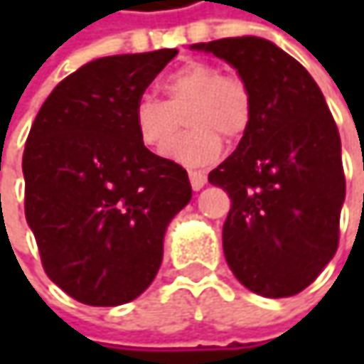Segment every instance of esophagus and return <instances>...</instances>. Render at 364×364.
<instances>
[{
  "label": "esophagus",
  "mask_w": 364,
  "mask_h": 364,
  "mask_svg": "<svg viewBox=\"0 0 364 364\" xmlns=\"http://www.w3.org/2000/svg\"><path fill=\"white\" fill-rule=\"evenodd\" d=\"M190 184H192V188L194 190H200L206 184V174L200 172V170H190Z\"/></svg>",
  "instance_id": "34e87169"
}]
</instances>
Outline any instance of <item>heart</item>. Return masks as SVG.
Returning a JSON list of instances; mask_svg holds the SVG:
<instances>
[{
	"mask_svg": "<svg viewBox=\"0 0 364 364\" xmlns=\"http://www.w3.org/2000/svg\"><path fill=\"white\" fill-rule=\"evenodd\" d=\"M164 101L141 97L133 107V125L141 146L161 151L186 119L188 132L166 149L168 160L206 168L220 158L227 139H239L251 125V95L215 64L190 60L161 80Z\"/></svg>",
	"mask_w": 364,
	"mask_h": 364,
	"instance_id": "heart-1",
	"label": "heart"
}]
</instances>
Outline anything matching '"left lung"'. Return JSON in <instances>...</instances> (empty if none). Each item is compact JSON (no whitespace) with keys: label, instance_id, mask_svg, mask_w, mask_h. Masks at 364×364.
I'll return each instance as SVG.
<instances>
[{"label":"left lung","instance_id":"left-lung-1","mask_svg":"<svg viewBox=\"0 0 364 364\" xmlns=\"http://www.w3.org/2000/svg\"><path fill=\"white\" fill-rule=\"evenodd\" d=\"M190 50L231 64L251 95L249 129L208 174L231 196L225 259L253 294L296 296L338 247L346 184L326 99L310 73L265 38H223Z\"/></svg>","mask_w":364,"mask_h":364}]
</instances>
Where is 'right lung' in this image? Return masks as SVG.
Instances as JSON below:
<instances>
[{
  "label": "right lung",
  "mask_w": 364,
  "mask_h": 364,
  "mask_svg": "<svg viewBox=\"0 0 364 364\" xmlns=\"http://www.w3.org/2000/svg\"><path fill=\"white\" fill-rule=\"evenodd\" d=\"M178 54L91 60L50 92L23 149L26 220L44 272L70 298L119 306L160 269L164 235L190 203L188 174L141 146L133 107Z\"/></svg>",
  "instance_id": "add662e5"
}]
</instances>
